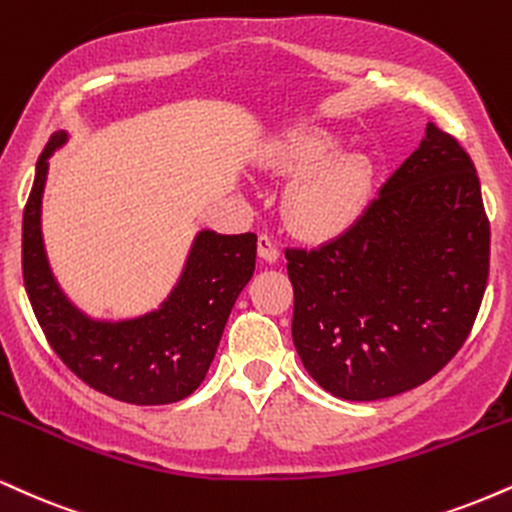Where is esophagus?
Wrapping results in <instances>:
<instances>
[{"label":"esophagus","instance_id":"obj_1","mask_svg":"<svg viewBox=\"0 0 512 512\" xmlns=\"http://www.w3.org/2000/svg\"><path fill=\"white\" fill-rule=\"evenodd\" d=\"M257 252H260V257L264 262L279 260V248H276L274 238L267 236V233H260V238H257Z\"/></svg>","mask_w":512,"mask_h":512}]
</instances>
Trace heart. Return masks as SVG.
<instances>
[{
	"label": "heart",
	"instance_id": "b5f03b06",
	"mask_svg": "<svg viewBox=\"0 0 512 512\" xmlns=\"http://www.w3.org/2000/svg\"><path fill=\"white\" fill-rule=\"evenodd\" d=\"M324 131L295 133L279 150V164L291 174L303 171L286 193V217L295 231L329 238L360 217L372 188V164L362 152H335Z\"/></svg>",
	"mask_w": 512,
	"mask_h": 512
}]
</instances>
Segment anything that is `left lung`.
<instances>
[{
    "instance_id": "left-lung-1",
    "label": "left lung",
    "mask_w": 512,
    "mask_h": 512,
    "mask_svg": "<svg viewBox=\"0 0 512 512\" xmlns=\"http://www.w3.org/2000/svg\"><path fill=\"white\" fill-rule=\"evenodd\" d=\"M491 226L474 162L429 123L412 155L341 236L286 248L293 343L343 400H379L441 372L486 291Z\"/></svg>"
}]
</instances>
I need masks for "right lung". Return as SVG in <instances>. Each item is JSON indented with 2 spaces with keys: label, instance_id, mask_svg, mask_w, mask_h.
Wrapping results in <instances>:
<instances>
[{
  "label": "right lung",
  "instance_id": "1",
  "mask_svg": "<svg viewBox=\"0 0 512 512\" xmlns=\"http://www.w3.org/2000/svg\"><path fill=\"white\" fill-rule=\"evenodd\" d=\"M64 140L61 131L49 138L23 209V283L42 334L61 362L104 396L133 405L183 400L205 379L231 307L252 279L257 236L202 231L162 310L116 324L88 319L59 291L42 248L40 202L47 159Z\"/></svg>",
  "mask_w": 512,
  "mask_h": 512
}]
</instances>
